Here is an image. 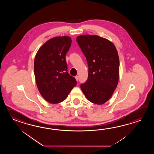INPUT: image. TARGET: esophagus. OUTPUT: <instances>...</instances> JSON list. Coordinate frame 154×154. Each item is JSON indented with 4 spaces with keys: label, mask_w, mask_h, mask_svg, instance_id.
<instances>
[{
    "label": "esophagus",
    "mask_w": 154,
    "mask_h": 154,
    "mask_svg": "<svg viewBox=\"0 0 154 154\" xmlns=\"http://www.w3.org/2000/svg\"><path fill=\"white\" fill-rule=\"evenodd\" d=\"M76 79V81H78L79 80V77L78 76H76L75 77Z\"/></svg>",
    "instance_id": "34e87169"
}]
</instances>
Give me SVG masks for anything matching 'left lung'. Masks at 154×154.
Returning a JSON list of instances; mask_svg holds the SVG:
<instances>
[{"mask_svg":"<svg viewBox=\"0 0 154 154\" xmlns=\"http://www.w3.org/2000/svg\"><path fill=\"white\" fill-rule=\"evenodd\" d=\"M76 41L88 64V78L80 88L88 101L102 105L111 97L118 85L119 60L113 43L97 35H85Z\"/></svg>","mask_w":154,"mask_h":154,"instance_id":"obj_1","label":"left lung"}]
</instances>
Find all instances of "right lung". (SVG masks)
Segmentation results:
<instances>
[{"mask_svg": "<svg viewBox=\"0 0 154 154\" xmlns=\"http://www.w3.org/2000/svg\"><path fill=\"white\" fill-rule=\"evenodd\" d=\"M71 44L69 36L55 37L45 43L36 53L34 72L37 86L51 103L65 100L76 85L75 79L67 72L66 56Z\"/></svg>", "mask_w": 154, "mask_h": 154, "instance_id": "add662e5", "label": "right lung"}]
</instances>
